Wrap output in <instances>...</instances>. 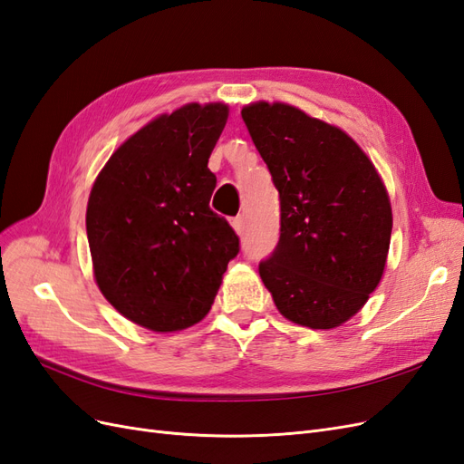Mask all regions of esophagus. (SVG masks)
<instances>
[{
    "mask_svg": "<svg viewBox=\"0 0 464 464\" xmlns=\"http://www.w3.org/2000/svg\"><path fill=\"white\" fill-rule=\"evenodd\" d=\"M230 224L234 227V230L237 232V234H242L244 232V215H237V217H234L232 220H230Z\"/></svg>",
    "mask_w": 464,
    "mask_h": 464,
    "instance_id": "1",
    "label": "esophagus"
}]
</instances>
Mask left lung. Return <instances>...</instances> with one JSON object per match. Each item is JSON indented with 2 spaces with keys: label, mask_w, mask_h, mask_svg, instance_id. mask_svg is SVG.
I'll use <instances>...</instances> for the list:
<instances>
[{
  "label": "left lung",
  "mask_w": 464,
  "mask_h": 464,
  "mask_svg": "<svg viewBox=\"0 0 464 464\" xmlns=\"http://www.w3.org/2000/svg\"><path fill=\"white\" fill-rule=\"evenodd\" d=\"M242 118L280 198V237L259 263L286 319L343 325L382 280L391 242L389 195L343 130L288 104L256 102Z\"/></svg>",
  "instance_id": "8db88e82"
}]
</instances>
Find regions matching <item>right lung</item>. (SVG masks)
<instances>
[{"mask_svg": "<svg viewBox=\"0 0 464 464\" xmlns=\"http://www.w3.org/2000/svg\"><path fill=\"white\" fill-rule=\"evenodd\" d=\"M227 104H186L131 135L98 174L87 205L96 285L116 310L157 333L201 321L228 261L240 251L227 218L208 207L207 162Z\"/></svg>", "mask_w": 464, "mask_h": 464, "instance_id": "obj_1", "label": "right lung"}]
</instances>
